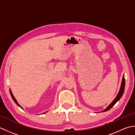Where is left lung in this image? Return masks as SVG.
Listing matches in <instances>:
<instances>
[{
    "instance_id": "8db88e82",
    "label": "left lung",
    "mask_w": 135,
    "mask_h": 135,
    "mask_svg": "<svg viewBox=\"0 0 135 135\" xmlns=\"http://www.w3.org/2000/svg\"><path fill=\"white\" fill-rule=\"evenodd\" d=\"M125 78L124 76H123V78H122V84H121V88H120V90L119 93L118 94V95L117 96V97H115V99L114 100V101L112 102L111 104H110V105L108 106V107L105 109V110L103 111V112H105V111H107L108 110H110V108H111L112 107H113V106L115 105V103L118 101V100L121 98V97L122 96L123 93L124 92V89H125Z\"/></svg>"
}]
</instances>
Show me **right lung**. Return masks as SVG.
Wrapping results in <instances>:
<instances>
[{
  "mask_svg": "<svg viewBox=\"0 0 135 135\" xmlns=\"http://www.w3.org/2000/svg\"><path fill=\"white\" fill-rule=\"evenodd\" d=\"M10 94H11V97H12V99H13V100H14V102H15V103H16V104H17V105H18L20 107H21V108H22V107H21V106H20V105H19V104H18V103H17V100H16V99H15V98H14V96L13 95V94H12V93H11V90H10Z\"/></svg>",
  "mask_w": 135,
  "mask_h": 135,
  "instance_id": "add662e5",
  "label": "right lung"
}]
</instances>
